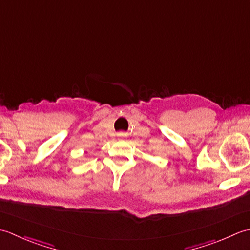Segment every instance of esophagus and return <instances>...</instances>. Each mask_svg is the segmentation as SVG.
I'll use <instances>...</instances> for the list:
<instances>
[{"instance_id": "esophagus-1", "label": "esophagus", "mask_w": 250, "mask_h": 250, "mask_svg": "<svg viewBox=\"0 0 250 250\" xmlns=\"http://www.w3.org/2000/svg\"><path fill=\"white\" fill-rule=\"evenodd\" d=\"M117 135H118V139L119 140H124V139H125V137H126V133H125V132H119V133L117 134Z\"/></svg>"}]
</instances>
